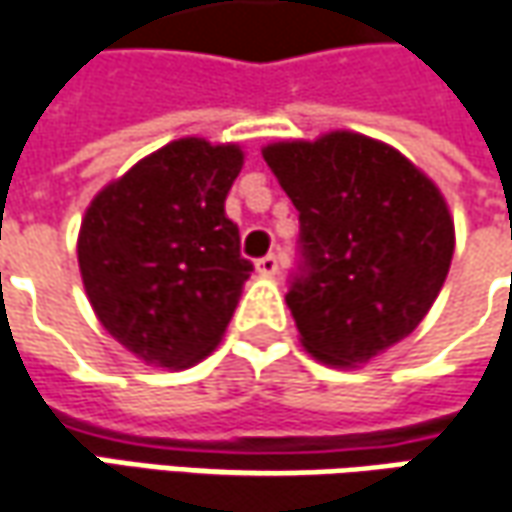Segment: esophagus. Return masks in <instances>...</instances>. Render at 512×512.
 Here are the masks:
<instances>
[{
  "label": "esophagus",
  "mask_w": 512,
  "mask_h": 512,
  "mask_svg": "<svg viewBox=\"0 0 512 512\" xmlns=\"http://www.w3.org/2000/svg\"><path fill=\"white\" fill-rule=\"evenodd\" d=\"M257 272H260V275H266V278L278 275V257L275 255L260 257V260H257Z\"/></svg>",
  "instance_id": "esophagus-1"
}]
</instances>
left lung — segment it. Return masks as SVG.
Masks as SVG:
<instances>
[{"label": "left lung", "mask_w": 512, "mask_h": 512, "mask_svg": "<svg viewBox=\"0 0 512 512\" xmlns=\"http://www.w3.org/2000/svg\"><path fill=\"white\" fill-rule=\"evenodd\" d=\"M263 160L300 214L303 275L286 295L300 344L329 367H364L424 321L447 280V200L398 148L355 131L269 143Z\"/></svg>", "instance_id": "left-lung-1"}]
</instances>
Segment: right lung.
<instances>
[{
	"label": "right lung",
	"mask_w": 512,
	"mask_h": 512,
	"mask_svg": "<svg viewBox=\"0 0 512 512\" xmlns=\"http://www.w3.org/2000/svg\"><path fill=\"white\" fill-rule=\"evenodd\" d=\"M240 168V145L183 137L134 163L85 209V295L105 332L143 364L194 367L232 321L252 272L226 217Z\"/></svg>",
	"instance_id": "obj_1"
}]
</instances>
